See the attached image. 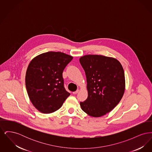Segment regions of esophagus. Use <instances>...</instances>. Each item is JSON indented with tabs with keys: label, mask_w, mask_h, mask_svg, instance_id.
Instances as JSON below:
<instances>
[{
	"label": "esophagus",
	"mask_w": 152,
	"mask_h": 152,
	"mask_svg": "<svg viewBox=\"0 0 152 152\" xmlns=\"http://www.w3.org/2000/svg\"><path fill=\"white\" fill-rule=\"evenodd\" d=\"M79 89H77V90H76L75 92H73V94H77V93H79Z\"/></svg>",
	"instance_id": "obj_1"
}]
</instances>
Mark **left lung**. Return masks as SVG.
<instances>
[{"mask_svg": "<svg viewBox=\"0 0 152 152\" xmlns=\"http://www.w3.org/2000/svg\"><path fill=\"white\" fill-rule=\"evenodd\" d=\"M79 60L86 73L88 94L80 107L90 116H104L123 97L125 88L123 66L116 58L102 55H85Z\"/></svg>", "mask_w": 152, "mask_h": 152, "instance_id": "8db88e82", "label": "left lung"}]
</instances>
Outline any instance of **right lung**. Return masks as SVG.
<instances>
[{
	"mask_svg": "<svg viewBox=\"0 0 152 152\" xmlns=\"http://www.w3.org/2000/svg\"><path fill=\"white\" fill-rule=\"evenodd\" d=\"M73 57L60 52H48L34 58L26 74L29 99L39 112L51 113L60 108L70 95L64 87L63 72Z\"/></svg>",
	"mask_w": 152,
	"mask_h": 152,
	"instance_id": "1",
	"label": "right lung"
}]
</instances>
